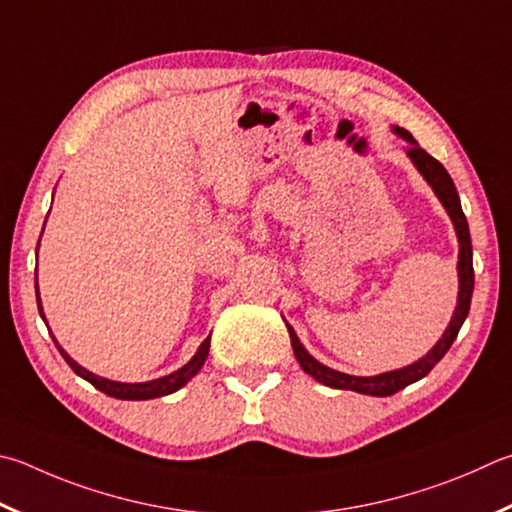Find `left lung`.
I'll use <instances>...</instances> for the list:
<instances>
[{"label":"left lung","mask_w":512,"mask_h":512,"mask_svg":"<svg viewBox=\"0 0 512 512\" xmlns=\"http://www.w3.org/2000/svg\"><path fill=\"white\" fill-rule=\"evenodd\" d=\"M394 132L398 136H403L405 141H410L412 145L407 147V156H410L412 163L416 165V170L425 176V181L432 185V190L439 201L448 210V215L454 224V230H457L459 237V300H457V309H454V315L450 320V327L445 329L443 338L436 342L432 351H427L421 360H416L414 365H407L403 369L396 371H387V374H378V376H349L342 374V371L329 369L327 365L315 360L309 351L302 347V342L297 340L293 327H288V336H291V347L295 351V358L300 362V367L306 371V374L313 376L318 383L327 385V387H336V389H351V392L358 394H369V396H392L396 392H401L403 387L416 383L423 376H427L432 371V367L439 362L448 349L452 347L454 338L459 336V329L463 320L468 318L470 311V300H472V291H475V268H472V241H470V228H468V219L461 210V201H459V192L454 188L452 176L448 170L434 159V156L427 154L423 147H418L412 134L403 127H394Z\"/></svg>","instance_id":"obj_1"}]
</instances>
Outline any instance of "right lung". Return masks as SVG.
Returning a JSON list of instances; mask_svg holds the SVG:
<instances>
[{"mask_svg": "<svg viewBox=\"0 0 512 512\" xmlns=\"http://www.w3.org/2000/svg\"><path fill=\"white\" fill-rule=\"evenodd\" d=\"M37 309H40V315L44 320V311H42V304H40V293H37ZM46 322V320H44ZM53 338V336H51ZM55 342V340H53ZM55 347L62 353V358L67 360V365L76 371L80 378L89 380L91 385L96 389H100L102 394H107L111 398H120V401H147V398H159V396H167L176 392V389H181L188 380L197 374V371L203 367V362L208 358V351H210V336L201 342L199 351L194 353V358L188 362V365L181 367L179 371H174L170 376H163V378H156L150 380V383H116V380H107V378H100L96 374H91L85 367H80L76 360L69 358V353L64 351L58 342H55Z\"/></svg>", "mask_w": 512, "mask_h": 512, "instance_id": "obj_1", "label": "right lung"}]
</instances>
